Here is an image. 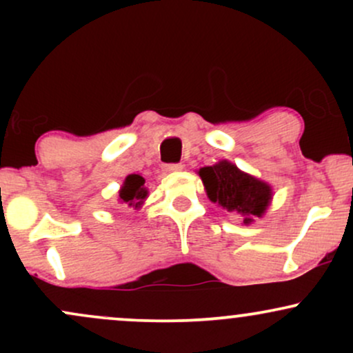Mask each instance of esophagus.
Masks as SVG:
<instances>
[{
    "label": "esophagus",
    "instance_id": "obj_1",
    "mask_svg": "<svg viewBox=\"0 0 353 353\" xmlns=\"http://www.w3.org/2000/svg\"><path fill=\"white\" fill-rule=\"evenodd\" d=\"M182 165L181 163H169V164H164L163 165V171L164 172H177V171H182Z\"/></svg>",
    "mask_w": 353,
    "mask_h": 353
}]
</instances>
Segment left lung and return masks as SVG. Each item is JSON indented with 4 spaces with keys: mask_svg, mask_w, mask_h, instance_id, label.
<instances>
[{
    "mask_svg": "<svg viewBox=\"0 0 353 353\" xmlns=\"http://www.w3.org/2000/svg\"><path fill=\"white\" fill-rule=\"evenodd\" d=\"M199 176L208 190L209 199L217 202L229 212L234 210L244 216V224L252 222V216L261 217L272 197L270 188L265 182L239 171L237 165L228 161L202 168Z\"/></svg>",
    "mask_w": 353,
    "mask_h": 353,
    "instance_id": "8db88e82",
    "label": "left lung"
}]
</instances>
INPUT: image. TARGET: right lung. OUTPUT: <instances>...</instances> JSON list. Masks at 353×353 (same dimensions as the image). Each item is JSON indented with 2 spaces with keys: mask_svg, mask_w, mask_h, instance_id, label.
<instances>
[{
  "mask_svg": "<svg viewBox=\"0 0 353 353\" xmlns=\"http://www.w3.org/2000/svg\"><path fill=\"white\" fill-rule=\"evenodd\" d=\"M145 196H148V190L144 189V177L139 174H129L119 190V199L125 204L139 208Z\"/></svg>",
  "mask_w": 353,
  "mask_h": 353,
  "instance_id": "1",
  "label": "right lung"
}]
</instances>
